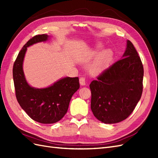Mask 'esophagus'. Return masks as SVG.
I'll list each match as a JSON object with an SVG mask.
<instances>
[{"label":"esophagus","mask_w":158,"mask_h":158,"mask_svg":"<svg viewBox=\"0 0 158 158\" xmlns=\"http://www.w3.org/2000/svg\"><path fill=\"white\" fill-rule=\"evenodd\" d=\"M79 83L81 85H85V79L84 77H81L79 79Z\"/></svg>","instance_id":"1"}]
</instances>
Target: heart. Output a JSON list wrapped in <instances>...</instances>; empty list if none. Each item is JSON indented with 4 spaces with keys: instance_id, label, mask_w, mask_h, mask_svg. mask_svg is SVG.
Listing matches in <instances>:
<instances>
[{
    "instance_id": "b5f03b06",
    "label": "heart",
    "mask_w": 158,
    "mask_h": 158,
    "mask_svg": "<svg viewBox=\"0 0 158 158\" xmlns=\"http://www.w3.org/2000/svg\"><path fill=\"white\" fill-rule=\"evenodd\" d=\"M101 45H97L94 52V54L98 56L95 62L92 65L91 70L94 73H100L106 69L111 63L113 58V52L109 49L100 52Z\"/></svg>"
}]
</instances>
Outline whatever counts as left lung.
<instances>
[{"instance_id":"8db88e82","label":"left lung","mask_w":158,"mask_h":158,"mask_svg":"<svg viewBox=\"0 0 158 158\" xmlns=\"http://www.w3.org/2000/svg\"><path fill=\"white\" fill-rule=\"evenodd\" d=\"M143 75L141 60L127 40L122 59L90 83L94 115L105 123H116L126 119L141 97Z\"/></svg>"}]
</instances>
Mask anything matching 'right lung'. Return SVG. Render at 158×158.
Returning a JSON list of instances; mask_svg holds the SVG:
<instances>
[{"instance_id":"add662e5","label":"right lung","mask_w":158,"mask_h":158,"mask_svg":"<svg viewBox=\"0 0 158 158\" xmlns=\"http://www.w3.org/2000/svg\"><path fill=\"white\" fill-rule=\"evenodd\" d=\"M48 35L33 36L23 45L13 64V77L15 96L20 106L33 120L53 123L65 115L73 95L79 88L78 77H64L45 88H35L26 81L23 62L27 48L48 41Z\"/></svg>"}]
</instances>
